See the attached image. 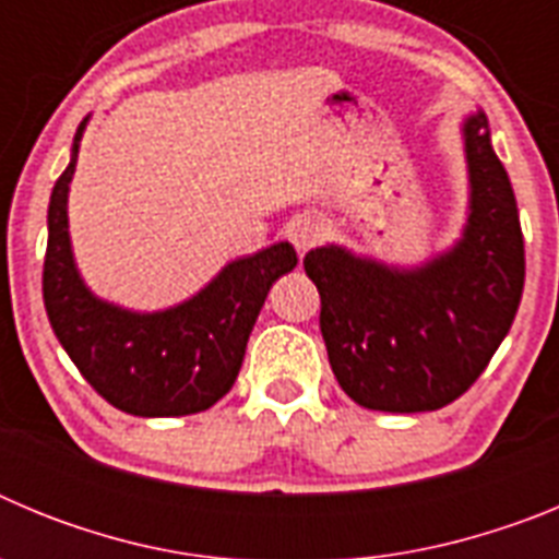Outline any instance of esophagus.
Segmentation results:
<instances>
[{
  "mask_svg": "<svg viewBox=\"0 0 559 559\" xmlns=\"http://www.w3.org/2000/svg\"><path fill=\"white\" fill-rule=\"evenodd\" d=\"M288 235H290V243L296 246V251H308L322 240L324 229L316 218H299L296 224H290Z\"/></svg>",
  "mask_w": 559,
  "mask_h": 559,
  "instance_id": "34e87169",
  "label": "esophagus"
}]
</instances>
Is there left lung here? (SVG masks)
<instances>
[{
    "label": "left lung",
    "mask_w": 559,
    "mask_h": 559,
    "mask_svg": "<svg viewBox=\"0 0 559 559\" xmlns=\"http://www.w3.org/2000/svg\"><path fill=\"white\" fill-rule=\"evenodd\" d=\"M467 218L423 263L397 265L328 243L305 254L322 296L338 386L372 412H433L464 394L510 333L523 294V235L510 176L481 108L462 122Z\"/></svg>",
    "instance_id": "left-lung-1"
}]
</instances>
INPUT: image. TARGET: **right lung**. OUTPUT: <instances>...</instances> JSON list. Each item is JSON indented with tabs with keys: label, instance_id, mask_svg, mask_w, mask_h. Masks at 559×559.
Here are the masks:
<instances>
[{
	"label": "right lung",
	"instance_id": "right-lung-1",
	"mask_svg": "<svg viewBox=\"0 0 559 559\" xmlns=\"http://www.w3.org/2000/svg\"><path fill=\"white\" fill-rule=\"evenodd\" d=\"M88 117L47 210L44 308L61 347L114 408L133 417H185L231 389L271 285L296 265L288 240L226 263L185 302L131 310L100 299L81 276L69 237V185Z\"/></svg>",
	"mask_w": 559,
	"mask_h": 559
}]
</instances>
